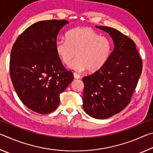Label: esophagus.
I'll use <instances>...</instances> for the list:
<instances>
[{"mask_svg": "<svg viewBox=\"0 0 153 153\" xmlns=\"http://www.w3.org/2000/svg\"><path fill=\"white\" fill-rule=\"evenodd\" d=\"M74 78H76V79H79L80 77V76L79 74H77V73H74Z\"/></svg>", "mask_w": 153, "mask_h": 153, "instance_id": "obj_1", "label": "esophagus"}]
</instances>
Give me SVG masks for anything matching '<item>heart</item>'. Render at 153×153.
<instances>
[{
  "mask_svg": "<svg viewBox=\"0 0 153 153\" xmlns=\"http://www.w3.org/2000/svg\"><path fill=\"white\" fill-rule=\"evenodd\" d=\"M66 38L56 41L55 51L65 65L70 63L76 55L77 57L69 65L75 71L88 69L90 72L97 71L107 63L112 53L111 40L91 27L74 28L67 33Z\"/></svg>",
  "mask_w": 153,
  "mask_h": 153,
  "instance_id": "obj_1",
  "label": "heart"
}]
</instances>
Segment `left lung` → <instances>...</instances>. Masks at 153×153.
Masks as SVG:
<instances>
[{"mask_svg": "<svg viewBox=\"0 0 153 153\" xmlns=\"http://www.w3.org/2000/svg\"><path fill=\"white\" fill-rule=\"evenodd\" d=\"M113 38L115 48L107 63L82 78L83 108L96 119H107L121 112L131 101L142 70L136 44L112 27L96 26Z\"/></svg>", "mask_w": 153, "mask_h": 153, "instance_id": "left-lung-1", "label": "left lung"}]
</instances>
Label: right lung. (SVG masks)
Returning <instances> with one entry per match:
<instances>
[{
	"mask_svg": "<svg viewBox=\"0 0 153 153\" xmlns=\"http://www.w3.org/2000/svg\"><path fill=\"white\" fill-rule=\"evenodd\" d=\"M68 22L47 20L30 25L13 46L9 63L11 81L18 97L34 112L48 114L60 102V94L73 81L56 55L59 31Z\"/></svg>",
	"mask_w": 153,
	"mask_h": 153,
	"instance_id": "add662e5",
	"label": "right lung"
}]
</instances>
